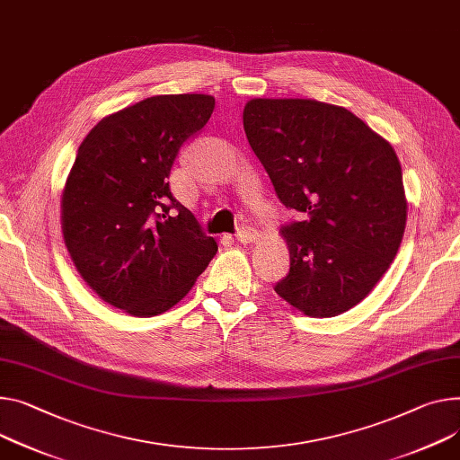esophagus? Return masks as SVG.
Returning a JSON list of instances; mask_svg holds the SVG:
<instances>
[{"label": "esophagus", "mask_w": 460, "mask_h": 460, "mask_svg": "<svg viewBox=\"0 0 460 460\" xmlns=\"http://www.w3.org/2000/svg\"><path fill=\"white\" fill-rule=\"evenodd\" d=\"M237 239L241 243H254V241L260 239V232L254 226H251V225H244L237 232Z\"/></svg>", "instance_id": "34e87169"}]
</instances>
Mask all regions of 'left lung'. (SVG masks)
<instances>
[{
	"instance_id": "1",
	"label": "left lung",
	"mask_w": 460,
	"mask_h": 460,
	"mask_svg": "<svg viewBox=\"0 0 460 460\" xmlns=\"http://www.w3.org/2000/svg\"><path fill=\"white\" fill-rule=\"evenodd\" d=\"M243 127L279 202L302 216L281 226L291 269L274 291L309 316L358 305L405 230L393 146L349 111L314 99H252Z\"/></svg>"
}]
</instances>
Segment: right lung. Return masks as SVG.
Instances as JSON below:
<instances>
[{"label": "right lung", "mask_w": 460, "mask_h": 460, "mask_svg": "<svg viewBox=\"0 0 460 460\" xmlns=\"http://www.w3.org/2000/svg\"><path fill=\"white\" fill-rule=\"evenodd\" d=\"M216 99L155 95L101 119L62 193V234L86 284L114 307L153 316L181 302L217 252L169 188L171 167Z\"/></svg>", "instance_id": "add662e5"}]
</instances>
